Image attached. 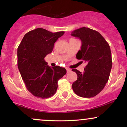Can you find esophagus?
Returning a JSON list of instances; mask_svg holds the SVG:
<instances>
[{"instance_id":"esophagus-1","label":"esophagus","mask_w":127,"mask_h":127,"mask_svg":"<svg viewBox=\"0 0 127 127\" xmlns=\"http://www.w3.org/2000/svg\"><path fill=\"white\" fill-rule=\"evenodd\" d=\"M66 70H67V73H69V72H71V70L70 69V68H66Z\"/></svg>"}]
</instances>
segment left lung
Returning <instances> with one entry per match:
<instances>
[{
    "mask_svg": "<svg viewBox=\"0 0 127 127\" xmlns=\"http://www.w3.org/2000/svg\"><path fill=\"white\" fill-rule=\"evenodd\" d=\"M71 35L82 42L76 59L86 63L84 72L72 69L78 78L72 88L77 95L85 98L95 96L102 91L108 81L112 66L110 48L100 33L87 27L72 32Z\"/></svg>",
    "mask_w": 127,
    "mask_h": 127,
    "instance_id": "obj_1",
    "label": "left lung"
}]
</instances>
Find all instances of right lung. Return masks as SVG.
I'll list each match as a JSON object with an SVG mask.
<instances>
[{"label": "right lung", "mask_w": 127, "mask_h": 127, "mask_svg": "<svg viewBox=\"0 0 127 127\" xmlns=\"http://www.w3.org/2000/svg\"><path fill=\"white\" fill-rule=\"evenodd\" d=\"M64 32L56 33L38 28L24 35L17 49L18 67L27 90L33 95L47 98L56 93L58 81L66 73L65 68L50 67L45 57Z\"/></svg>", "instance_id": "obj_1"}]
</instances>
